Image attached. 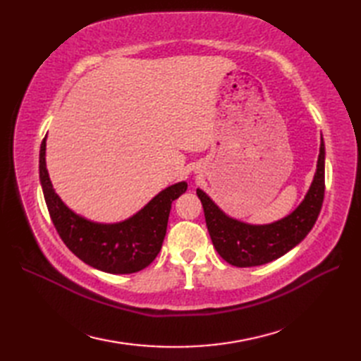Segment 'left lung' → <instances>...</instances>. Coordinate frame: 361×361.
Listing matches in <instances>:
<instances>
[{
  "mask_svg": "<svg viewBox=\"0 0 361 361\" xmlns=\"http://www.w3.org/2000/svg\"><path fill=\"white\" fill-rule=\"evenodd\" d=\"M325 191V145L321 138L316 171L307 194L295 209L268 224H250L226 214L209 195L197 188L207 232L227 264L238 268L259 267L286 255L309 235L321 212Z\"/></svg>",
  "mask_w": 361,
  "mask_h": 361,
  "instance_id": "8db88e82",
  "label": "left lung"
}]
</instances>
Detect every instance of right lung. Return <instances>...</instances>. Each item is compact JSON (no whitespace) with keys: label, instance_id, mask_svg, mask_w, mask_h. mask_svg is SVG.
I'll return each instance as SVG.
<instances>
[{"label":"right lung","instance_id":"obj_1","mask_svg":"<svg viewBox=\"0 0 361 361\" xmlns=\"http://www.w3.org/2000/svg\"><path fill=\"white\" fill-rule=\"evenodd\" d=\"M39 178L63 243L87 265L108 274H133L154 262L166 238L171 203L188 187L185 180L173 183L126 220L99 223L76 214L54 190L47 169V137L40 145Z\"/></svg>","mask_w":361,"mask_h":361}]
</instances>
